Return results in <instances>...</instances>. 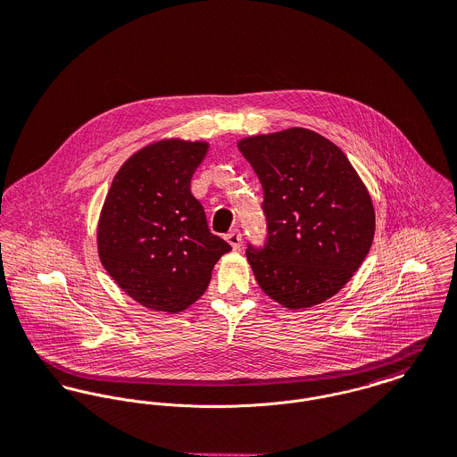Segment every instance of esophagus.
Listing matches in <instances>:
<instances>
[{
    "label": "esophagus",
    "instance_id": "obj_1",
    "mask_svg": "<svg viewBox=\"0 0 457 457\" xmlns=\"http://www.w3.org/2000/svg\"><path fill=\"white\" fill-rule=\"evenodd\" d=\"M226 242L233 247V251H240V247H242V235H240V231L238 229L229 231L226 235Z\"/></svg>",
    "mask_w": 457,
    "mask_h": 457
}]
</instances>
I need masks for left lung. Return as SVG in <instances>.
<instances>
[{"label":"left lung","mask_w":457,"mask_h":457,"mask_svg":"<svg viewBox=\"0 0 457 457\" xmlns=\"http://www.w3.org/2000/svg\"><path fill=\"white\" fill-rule=\"evenodd\" d=\"M264 191V249L249 245L259 287L300 310L335 296L370 253L375 208L354 166L331 140L289 128L238 140Z\"/></svg>","instance_id":"left-lung-1"}]
</instances>
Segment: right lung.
Returning a JSON list of instances; mask_svg holds the SVG:
<instances>
[{"label":"right lung","mask_w":457,"mask_h":457,"mask_svg":"<svg viewBox=\"0 0 457 457\" xmlns=\"http://www.w3.org/2000/svg\"><path fill=\"white\" fill-rule=\"evenodd\" d=\"M208 142L162 138L129 155L103 202L96 244L103 268L137 303L177 313L210 284L231 247L212 235L191 179Z\"/></svg>","instance_id":"obj_1"}]
</instances>
